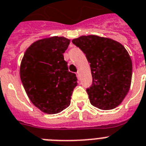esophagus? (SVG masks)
I'll use <instances>...</instances> for the list:
<instances>
[{"label":"esophagus","mask_w":146,"mask_h":146,"mask_svg":"<svg viewBox=\"0 0 146 146\" xmlns=\"http://www.w3.org/2000/svg\"><path fill=\"white\" fill-rule=\"evenodd\" d=\"M76 76H77V77H78V78H79V73H78V72H77V73H76Z\"/></svg>","instance_id":"34e87169"}]
</instances>
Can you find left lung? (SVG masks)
<instances>
[{"label": "left lung", "instance_id": "8db88e82", "mask_svg": "<svg viewBox=\"0 0 146 146\" xmlns=\"http://www.w3.org/2000/svg\"><path fill=\"white\" fill-rule=\"evenodd\" d=\"M72 42L90 63L92 84L87 92L91 104L103 110L117 107L131 86L132 62L127 50L118 42L96 35L81 36Z\"/></svg>", "mask_w": 146, "mask_h": 146}]
</instances>
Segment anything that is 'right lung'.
<instances>
[{
    "mask_svg": "<svg viewBox=\"0 0 146 146\" xmlns=\"http://www.w3.org/2000/svg\"><path fill=\"white\" fill-rule=\"evenodd\" d=\"M70 44L64 36L44 38L32 43L20 64L24 89L32 104L47 114L59 113L70 106L76 74L68 71L63 54Z\"/></svg>",
    "mask_w": 146,
    "mask_h": 146,
    "instance_id": "1",
    "label": "right lung"
}]
</instances>
